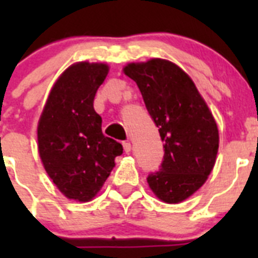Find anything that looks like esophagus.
Here are the masks:
<instances>
[{"label":"esophagus","instance_id":"obj_1","mask_svg":"<svg viewBox=\"0 0 258 258\" xmlns=\"http://www.w3.org/2000/svg\"><path fill=\"white\" fill-rule=\"evenodd\" d=\"M122 147H124V151L126 152H131L132 151V145L131 142H122Z\"/></svg>","mask_w":258,"mask_h":258}]
</instances>
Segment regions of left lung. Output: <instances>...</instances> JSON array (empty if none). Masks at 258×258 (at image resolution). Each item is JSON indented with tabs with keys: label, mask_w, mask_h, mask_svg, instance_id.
Instances as JSON below:
<instances>
[{
	"label": "left lung",
	"mask_w": 258,
	"mask_h": 258,
	"mask_svg": "<svg viewBox=\"0 0 258 258\" xmlns=\"http://www.w3.org/2000/svg\"><path fill=\"white\" fill-rule=\"evenodd\" d=\"M124 72L140 88L164 143L159 170L147 177L150 187L169 204L187 199L213 169L218 151L217 124L192 80L172 61L132 63Z\"/></svg>",
	"instance_id": "1"
}]
</instances>
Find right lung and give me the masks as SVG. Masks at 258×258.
<instances>
[{
    "mask_svg": "<svg viewBox=\"0 0 258 258\" xmlns=\"http://www.w3.org/2000/svg\"><path fill=\"white\" fill-rule=\"evenodd\" d=\"M107 74L103 63L68 67L52 86L38 122L41 160L68 199L92 200L122 154V146L102 133V117L93 107Z\"/></svg>",
    "mask_w": 258,
    "mask_h": 258,
    "instance_id": "obj_1",
    "label": "right lung"
}]
</instances>
